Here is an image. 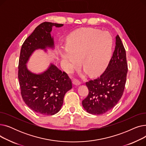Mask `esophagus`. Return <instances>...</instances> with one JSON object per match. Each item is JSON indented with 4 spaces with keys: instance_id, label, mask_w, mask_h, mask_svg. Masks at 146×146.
Returning a JSON list of instances; mask_svg holds the SVG:
<instances>
[{
    "instance_id": "esophagus-1",
    "label": "esophagus",
    "mask_w": 146,
    "mask_h": 146,
    "mask_svg": "<svg viewBox=\"0 0 146 146\" xmlns=\"http://www.w3.org/2000/svg\"><path fill=\"white\" fill-rule=\"evenodd\" d=\"M73 83L74 84V85H76V86H78V85H80V82L79 80H78V79H74L73 80Z\"/></svg>"
}]
</instances>
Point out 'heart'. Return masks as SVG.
I'll use <instances>...</instances> for the list:
<instances>
[{"mask_svg":"<svg viewBox=\"0 0 146 146\" xmlns=\"http://www.w3.org/2000/svg\"><path fill=\"white\" fill-rule=\"evenodd\" d=\"M113 38L110 33L94 28H84L68 38L67 48L60 51L68 72L79 64L91 75L102 73L108 64L113 48Z\"/></svg>","mask_w":146,"mask_h":146,"instance_id":"1","label":"heart"}]
</instances>
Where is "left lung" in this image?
<instances>
[{
	"mask_svg": "<svg viewBox=\"0 0 146 146\" xmlns=\"http://www.w3.org/2000/svg\"><path fill=\"white\" fill-rule=\"evenodd\" d=\"M115 48L105 72L97 79L86 83L89 94L82 101L88 113L102 115L113 108L120 100L125 88L128 66L126 52L121 38L116 36Z\"/></svg>",
	"mask_w": 146,
	"mask_h": 146,
	"instance_id": "1",
	"label": "left lung"
}]
</instances>
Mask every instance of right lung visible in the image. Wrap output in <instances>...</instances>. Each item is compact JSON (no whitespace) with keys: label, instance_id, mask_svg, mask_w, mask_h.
<instances>
[{"label":"right lung","instance_id":"1","mask_svg":"<svg viewBox=\"0 0 146 146\" xmlns=\"http://www.w3.org/2000/svg\"><path fill=\"white\" fill-rule=\"evenodd\" d=\"M63 24L44 22L38 25L22 44L18 66V79L23 100L29 108L43 115L57 113L63 104L64 96L72 88L67 74L62 72L54 64H50L45 72L36 74L29 71L27 63L33 53L38 49L47 51L54 48L52 27Z\"/></svg>","mask_w":146,"mask_h":146}]
</instances>
